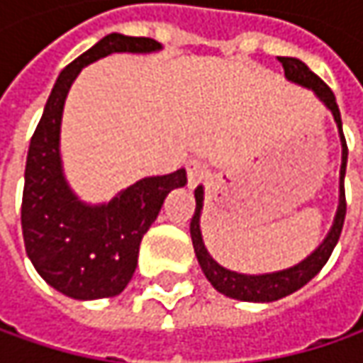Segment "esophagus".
I'll return each instance as SVG.
<instances>
[{
    "label": "esophagus",
    "mask_w": 363,
    "mask_h": 363,
    "mask_svg": "<svg viewBox=\"0 0 363 363\" xmlns=\"http://www.w3.org/2000/svg\"><path fill=\"white\" fill-rule=\"evenodd\" d=\"M186 169H188V184L189 188H196L200 182H203L206 177H208V165L200 160H191L188 161V165H186Z\"/></svg>",
    "instance_id": "obj_1"
}]
</instances>
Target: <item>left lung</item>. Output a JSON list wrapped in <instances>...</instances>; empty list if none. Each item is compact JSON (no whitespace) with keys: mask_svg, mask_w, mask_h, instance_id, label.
Masks as SVG:
<instances>
[{"mask_svg":"<svg viewBox=\"0 0 363 363\" xmlns=\"http://www.w3.org/2000/svg\"><path fill=\"white\" fill-rule=\"evenodd\" d=\"M279 62L285 68V78L293 84H299L303 89H309L315 92V96L328 106L335 119L340 139H342V167H340V203H337V212L333 218V224L329 228L328 236L323 238V242L315 248L313 252L307 258H303L299 264L289 267L283 271L264 272V274H244V272L230 271L224 269L222 264H218L214 258L210 257L206 244H203L202 230H200V216H202L203 208V186H198L194 196H196V212L191 216L189 224V234H191V242L198 262L202 267V272L206 279L212 283L218 293L230 297L236 301H248V303H271L279 301L299 291L301 286H305L317 272L323 269V264L328 262L335 244L340 240V234L343 228V220H345V189H343V179H345V163H347V145H345V137L342 131V115H340V106L335 103V94L331 92L328 84L321 78L313 74L309 70V66L301 62L299 58H289V56H279Z\"/></svg>","mask_w":363,"mask_h":363,"instance_id":"1","label":"left lung"}]
</instances>
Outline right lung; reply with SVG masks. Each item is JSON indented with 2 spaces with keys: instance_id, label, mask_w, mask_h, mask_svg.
I'll use <instances>...</instances> for the list:
<instances>
[{
  "instance_id": "obj_1",
  "label": "right lung",
  "mask_w": 363,
  "mask_h": 363,
  "mask_svg": "<svg viewBox=\"0 0 363 363\" xmlns=\"http://www.w3.org/2000/svg\"><path fill=\"white\" fill-rule=\"evenodd\" d=\"M161 50L151 38L108 34L70 62L50 92L28 149L21 230L26 252L52 289L78 301L105 299L129 285L139 244L160 214L163 200L188 184L186 169L135 182L105 203H86L64 177L60 125L68 91L80 70L113 52Z\"/></svg>"
}]
</instances>
